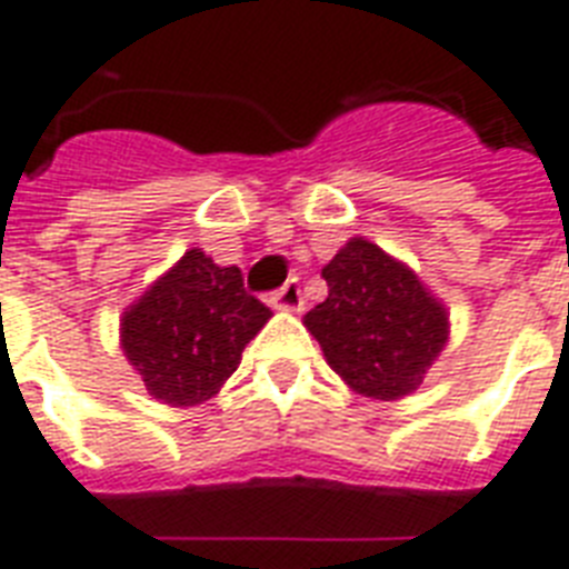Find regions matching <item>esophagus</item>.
<instances>
[{
    "label": "esophagus",
    "mask_w": 569,
    "mask_h": 569,
    "mask_svg": "<svg viewBox=\"0 0 569 569\" xmlns=\"http://www.w3.org/2000/svg\"><path fill=\"white\" fill-rule=\"evenodd\" d=\"M269 306L279 311H300L302 306H306V300H302V290H300V281L290 279L284 288H279L272 297H269Z\"/></svg>",
    "instance_id": "1"
}]
</instances>
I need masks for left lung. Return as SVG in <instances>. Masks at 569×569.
Instances as JSON below:
<instances>
[{
  "mask_svg": "<svg viewBox=\"0 0 569 569\" xmlns=\"http://www.w3.org/2000/svg\"><path fill=\"white\" fill-rule=\"evenodd\" d=\"M320 276L330 293L302 323L330 369L366 399L411 396L450 341L447 306L366 237H350Z\"/></svg>",
  "mask_w": 569,
  "mask_h": 569,
  "instance_id": "left-lung-1",
  "label": "left lung"
}]
</instances>
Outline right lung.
Segmentation results:
<instances>
[{
	"mask_svg": "<svg viewBox=\"0 0 569 569\" xmlns=\"http://www.w3.org/2000/svg\"><path fill=\"white\" fill-rule=\"evenodd\" d=\"M272 311L242 288L239 267L188 249L119 318V348L152 399L191 408L212 399Z\"/></svg>",
	"mask_w": 569,
	"mask_h": 569,
	"instance_id": "1",
	"label": "right lung"
}]
</instances>
